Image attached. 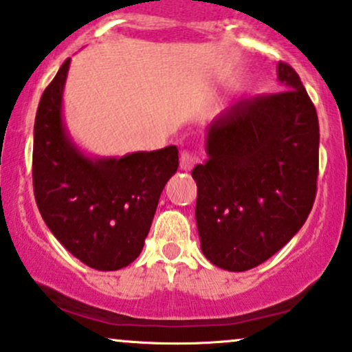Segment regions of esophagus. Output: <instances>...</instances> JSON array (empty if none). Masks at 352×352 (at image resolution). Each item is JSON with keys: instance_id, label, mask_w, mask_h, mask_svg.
<instances>
[{"instance_id": "34e87169", "label": "esophagus", "mask_w": 352, "mask_h": 352, "mask_svg": "<svg viewBox=\"0 0 352 352\" xmlns=\"http://www.w3.org/2000/svg\"><path fill=\"white\" fill-rule=\"evenodd\" d=\"M197 162H199V155H197L195 152L184 150V152L180 153V168L182 170H192Z\"/></svg>"}]
</instances>
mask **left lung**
<instances>
[{"label": "left lung", "instance_id": "obj_1", "mask_svg": "<svg viewBox=\"0 0 352 352\" xmlns=\"http://www.w3.org/2000/svg\"><path fill=\"white\" fill-rule=\"evenodd\" d=\"M279 94L241 100L207 130V162L192 170L200 247L220 269L244 272L272 257L316 199L319 122L299 75L277 63Z\"/></svg>", "mask_w": 352, "mask_h": 352}]
</instances>
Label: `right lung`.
<instances>
[{
    "label": "right lung",
    "mask_w": 352,
    "mask_h": 352,
    "mask_svg": "<svg viewBox=\"0 0 352 352\" xmlns=\"http://www.w3.org/2000/svg\"><path fill=\"white\" fill-rule=\"evenodd\" d=\"M68 68L69 58L41 95L34 118V199L69 254L91 269L118 270L140 256L162 190L179 168V150L85 155L61 115Z\"/></svg>",
    "instance_id": "add662e5"
}]
</instances>
